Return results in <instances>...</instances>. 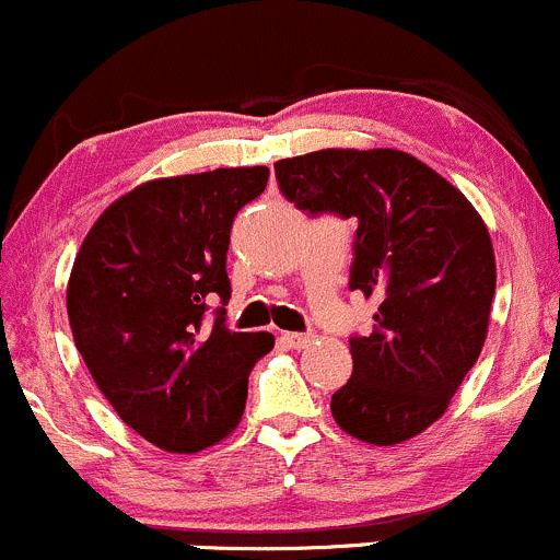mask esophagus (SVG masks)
<instances>
[{
	"mask_svg": "<svg viewBox=\"0 0 560 560\" xmlns=\"http://www.w3.org/2000/svg\"><path fill=\"white\" fill-rule=\"evenodd\" d=\"M282 342L288 345V348H307L310 342H313V334H299V331H285L282 334Z\"/></svg>",
	"mask_w": 560,
	"mask_h": 560,
	"instance_id": "esophagus-1",
	"label": "esophagus"
}]
</instances>
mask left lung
<instances>
[{"instance_id":"obj_1","label":"left lung","mask_w":560,"mask_h":560,"mask_svg":"<svg viewBox=\"0 0 560 560\" xmlns=\"http://www.w3.org/2000/svg\"><path fill=\"white\" fill-rule=\"evenodd\" d=\"M280 194L307 215L355 218L350 291L377 302L353 334V374L331 396L339 429L399 445L442 418L488 334L491 234L458 188L415 155L315 151L275 164Z\"/></svg>"}]
</instances>
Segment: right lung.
Wrapping results in <instances>:
<instances>
[{"instance_id": "1", "label": "right lung", "mask_w": 560, "mask_h": 560, "mask_svg": "<svg viewBox=\"0 0 560 560\" xmlns=\"http://www.w3.org/2000/svg\"><path fill=\"white\" fill-rule=\"evenodd\" d=\"M267 180V166H237L145 183L102 212L74 258V348L120 420L161 451L232 434L250 369L275 348L272 334L226 326L232 223Z\"/></svg>"}]
</instances>
